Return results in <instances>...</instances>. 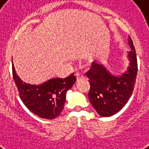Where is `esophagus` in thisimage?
Masks as SVG:
<instances>
[{
	"instance_id": "esophagus-1",
	"label": "esophagus",
	"mask_w": 149,
	"mask_h": 149,
	"mask_svg": "<svg viewBox=\"0 0 149 149\" xmlns=\"http://www.w3.org/2000/svg\"><path fill=\"white\" fill-rule=\"evenodd\" d=\"M76 77H77V81H79L80 79H84V76L83 74H81V73H77V74H76Z\"/></svg>"
}]
</instances>
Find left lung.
Returning <instances> with one entry per match:
<instances>
[{
  "instance_id": "left-lung-1",
  "label": "left lung",
  "mask_w": 149,
  "mask_h": 149,
  "mask_svg": "<svg viewBox=\"0 0 149 149\" xmlns=\"http://www.w3.org/2000/svg\"><path fill=\"white\" fill-rule=\"evenodd\" d=\"M131 50L127 52L129 65L119 76L113 75L100 63H93L86 72L91 84L88 97L98 114L111 117L120 111L132 95L138 72L135 49L128 37Z\"/></svg>"
}]
</instances>
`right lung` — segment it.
Instances as JSON below:
<instances>
[{
  "instance_id": "add662e5",
  "label": "right lung",
  "mask_w": 149,
  "mask_h": 149,
  "mask_svg": "<svg viewBox=\"0 0 149 149\" xmlns=\"http://www.w3.org/2000/svg\"><path fill=\"white\" fill-rule=\"evenodd\" d=\"M12 74L23 104L31 112L45 119H54L60 114L66 92L77 79L72 73L65 79H50L39 85L27 84L17 76L13 63Z\"/></svg>"
}]
</instances>
